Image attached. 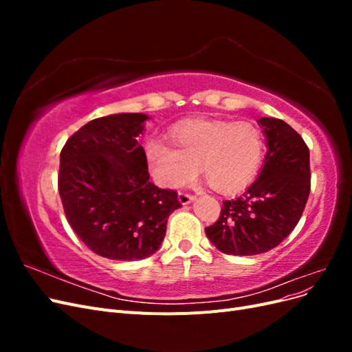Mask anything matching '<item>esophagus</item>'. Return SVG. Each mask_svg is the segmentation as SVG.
<instances>
[{
  "mask_svg": "<svg viewBox=\"0 0 352 352\" xmlns=\"http://www.w3.org/2000/svg\"><path fill=\"white\" fill-rule=\"evenodd\" d=\"M194 198H195L194 195H190L188 192H179V201H180V204H184V206L189 204V202L192 201Z\"/></svg>",
  "mask_w": 352,
  "mask_h": 352,
  "instance_id": "1",
  "label": "esophagus"
}]
</instances>
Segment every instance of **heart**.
Listing matches in <instances>:
<instances>
[{"mask_svg":"<svg viewBox=\"0 0 352 352\" xmlns=\"http://www.w3.org/2000/svg\"><path fill=\"white\" fill-rule=\"evenodd\" d=\"M175 148L160 141L145 145V160L155 182L179 188L199 172L221 194L248 186L264 154L263 135L250 122L188 120L168 132Z\"/></svg>","mask_w":352,"mask_h":352,"instance_id":"1","label":"heart"}]
</instances>
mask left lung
Returning a JSON list of instances; mask_svg holds the SVG:
<instances>
[{
	"label": "left lung",
	"instance_id": "8db88e82",
	"mask_svg": "<svg viewBox=\"0 0 352 352\" xmlns=\"http://www.w3.org/2000/svg\"><path fill=\"white\" fill-rule=\"evenodd\" d=\"M267 154L258 177L238 198L223 201L206 235L230 255H255L273 250L300 221L311 188L310 151L301 135L280 119L258 120Z\"/></svg>",
	"mask_w": 352,
	"mask_h": 352
}]
</instances>
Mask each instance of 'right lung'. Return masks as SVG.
I'll return each instance as SVG.
<instances>
[{"mask_svg":"<svg viewBox=\"0 0 352 352\" xmlns=\"http://www.w3.org/2000/svg\"><path fill=\"white\" fill-rule=\"evenodd\" d=\"M146 114L120 113L82 126L60 154L58 192L69 225L101 257H150L166 235L167 219L182 207L177 192L150 182L142 145Z\"/></svg>","mask_w":352,"mask_h":352,"instance_id":"1","label":"right lung"}]
</instances>
